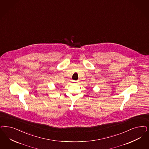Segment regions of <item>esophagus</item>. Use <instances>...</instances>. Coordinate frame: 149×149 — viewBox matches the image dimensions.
Listing matches in <instances>:
<instances>
[{
    "label": "esophagus",
    "mask_w": 149,
    "mask_h": 149,
    "mask_svg": "<svg viewBox=\"0 0 149 149\" xmlns=\"http://www.w3.org/2000/svg\"><path fill=\"white\" fill-rule=\"evenodd\" d=\"M73 82H74V83H77V82H78L79 81H72Z\"/></svg>",
    "instance_id": "esophagus-1"
}]
</instances>
